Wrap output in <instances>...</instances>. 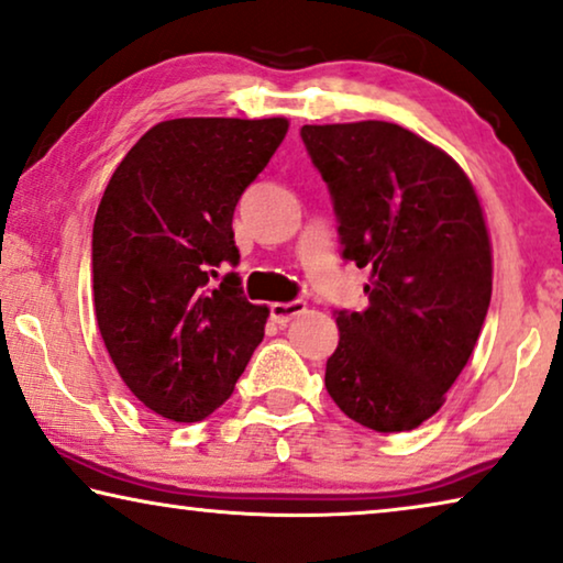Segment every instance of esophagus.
I'll list each match as a JSON object with an SVG mask.
<instances>
[{"label": "esophagus", "instance_id": "1", "mask_svg": "<svg viewBox=\"0 0 563 563\" xmlns=\"http://www.w3.org/2000/svg\"><path fill=\"white\" fill-rule=\"evenodd\" d=\"M306 313V300H290V303H273L271 306V321L285 325L290 323L292 318Z\"/></svg>", "mask_w": 563, "mask_h": 563}]
</instances>
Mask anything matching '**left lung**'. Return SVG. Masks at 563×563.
I'll return each mask as SVG.
<instances>
[{"instance_id": "8db88e82", "label": "left lung", "mask_w": 563, "mask_h": 563, "mask_svg": "<svg viewBox=\"0 0 563 563\" xmlns=\"http://www.w3.org/2000/svg\"><path fill=\"white\" fill-rule=\"evenodd\" d=\"M329 184L343 260L368 267V306L339 310L325 389L354 422L407 432L463 372L493 290L490 238L465 172L387 121L303 125Z\"/></svg>"}]
</instances>
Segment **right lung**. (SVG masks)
I'll use <instances>...</instances> for the list:
<instances>
[{"label": "right lung", "instance_id": "1", "mask_svg": "<svg viewBox=\"0 0 563 563\" xmlns=\"http://www.w3.org/2000/svg\"><path fill=\"white\" fill-rule=\"evenodd\" d=\"M288 133L285 119H174L123 156L93 222V306L125 387L199 422L230 399L265 335L242 296L234 207Z\"/></svg>", "mask_w": 563, "mask_h": 563}]
</instances>
